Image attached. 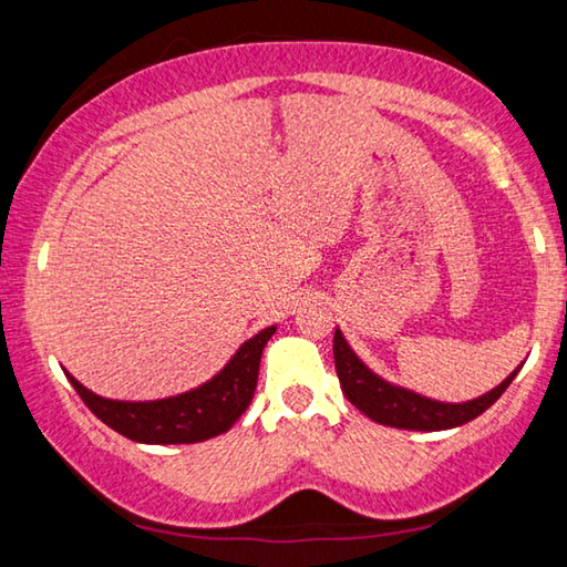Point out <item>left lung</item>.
<instances>
[{"label": "left lung", "instance_id": "left-lung-1", "mask_svg": "<svg viewBox=\"0 0 567 567\" xmlns=\"http://www.w3.org/2000/svg\"><path fill=\"white\" fill-rule=\"evenodd\" d=\"M332 352L334 370H338L344 398H348L360 412H364L370 420L400 430H447L465 425V422L483 415V412L503 395L513 378L517 375V370H520L517 368L511 378H505L501 385L487 392V395L470 402H460V405H450V402L427 400L405 388H395L390 385V382L380 380L375 372L364 368L358 354L350 350V344L344 342L340 330H334Z\"/></svg>", "mask_w": 567, "mask_h": 567}]
</instances>
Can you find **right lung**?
I'll return each instance as SVG.
<instances>
[{"instance_id":"add662e5","label":"right lung","mask_w":567,"mask_h":567,"mask_svg":"<svg viewBox=\"0 0 567 567\" xmlns=\"http://www.w3.org/2000/svg\"><path fill=\"white\" fill-rule=\"evenodd\" d=\"M277 328H267L252 340H247L237 350L225 370L197 390L182 392L175 398L152 400V402H122L94 395L92 390L80 385L70 372L72 388L80 392L94 415L104 425L117 430L120 435L134 440V443L150 445H182L203 443L215 435L227 433L237 417L247 410L255 395L257 375H260V360L267 340Z\"/></svg>"}]
</instances>
